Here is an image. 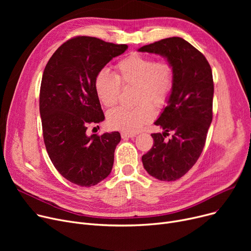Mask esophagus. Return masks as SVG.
I'll return each mask as SVG.
<instances>
[{
  "instance_id": "obj_1",
  "label": "esophagus",
  "mask_w": 251,
  "mask_h": 251,
  "mask_svg": "<svg viewBox=\"0 0 251 251\" xmlns=\"http://www.w3.org/2000/svg\"><path fill=\"white\" fill-rule=\"evenodd\" d=\"M121 136L123 139H126V138H132V137H135L136 136V133H131V132H122L121 133Z\"/></svg>"
}]
</instances>
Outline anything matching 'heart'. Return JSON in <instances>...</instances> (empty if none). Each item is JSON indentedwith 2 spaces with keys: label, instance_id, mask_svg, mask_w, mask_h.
<instances>
[{
  "label": "heart",
  "instance_id": "obj_1",
  "mask_svg": "<svg viewBox=\"0 0 251 251\" xmlns=\"http://www.w3.org/2000/svg\"><path fill=\"white\" fill-rule=\"evenodd\" d=\"M117 75L105 69L95 77V90L100 101L107 108L118 102L121 85H137L133 109L117 108L108 115V124L113 129L136 132L154 117L152 105L164 107L174 87V69L168 61H154L150 56L131 54L118 62Z\"/></svg>",
  "mask_w": 251,
  "mask_h": 251
}]
</instances>
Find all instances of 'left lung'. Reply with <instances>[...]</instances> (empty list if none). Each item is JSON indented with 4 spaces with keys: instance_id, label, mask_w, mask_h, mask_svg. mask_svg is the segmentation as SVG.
<instances>
[{
    "instance_id": "obj_1",
    "label": "left lung",
    "mask_w": 251,
    "mask_h": 251,
    "mask_svg": "<svg viewBox=\"0 0 251 251\" xmlns=\"http://www.w3.org/2000/svg\"><path fill=\"white\" fill-rule=\"evenodd\" d=\"M147 51L167 59L174 69V87L154 125L153 146L142 155L147 172L161 181H175L199 160L213 120L214 81L210 66L201 52L185 39L169 37L143 46ZM169 132L174 133L168 141Z\"/></svg>"
}]
</instances>
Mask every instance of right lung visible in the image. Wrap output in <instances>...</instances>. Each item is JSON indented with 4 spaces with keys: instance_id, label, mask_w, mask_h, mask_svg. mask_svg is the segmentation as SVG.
<instances>
[{
    "instance_id": "right-lung-1",
    "label": "right lung",
    "mask_w": 251,
    "mask_h": 251,
    "mask_svg": "<svg viewBox=\"0 0 251 251\" xmlns=\"http://www.w3.org/2000/svg\"><path fill=\"white\" fill-rule=\"evenodd\" d=\"M127 45L76 36L49 60L39 92V113L50 159L68 181L90 187L107 178L121 140L118 131L88 136V124L104 120L95 90V77Z\"/></svg>"
}]
</instances>
